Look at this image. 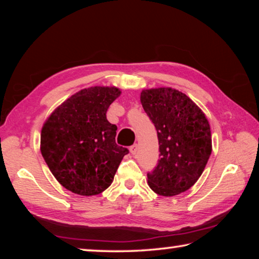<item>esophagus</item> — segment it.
<instances>
[{"label": "esophagus", "mask_w": 259, "mask_h": 259, "mask_svg": "<svg viewBox=\"0 0 259 259\" xmlns=\"http://www.w3.org/2000/svg\"><path fill=\"white\" fill-rule=\"evenodd\" d=\"M129 150H130V153H131V154L135 155L136 153H137V150H138V145H137V144H134L133 146H130Z\"/></svg>", "instance_id": "34e87169"}]
</instances>
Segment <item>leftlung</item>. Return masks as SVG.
Wrapping results in <instances>:
<instances>
[{
    "label": "left lung",
    "mask_w": 259,
    "mask_h": 259,
    "mask_svg": "<svg viewBox=\"0 0 259 259\" xmlns=\"http://www.w3.org/2000/svg\"><path fill=\"white\" fill-rule=\"evenodd\" d=\"M140 103L154 123L160 160L147 174L156 194L175 196L191 188L211 154V131L204 113L185 94L171 88L143 90Z\"/></svg>",
    "instance_id": "1"
}]
</instances>
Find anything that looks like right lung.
<instances>
[{
  "label": "right lung",
  "instance_id": "obj_1",
  "mask_svg": "<svg viewBox=\"0 0 259 259\" xmlns=\"http://www.w3.org/2000/svg\"><path fill=\"white\" fill-rule=\"evenodd\" d=\"M121 95L115 87L82 89L59 105L41 131V153L55 178L78 195L111 185L128 148L115 143L116 125L106 112Z\"/></svg>",
  "mask_w": 259,
  "mask_h": 259
}]
</instances>
